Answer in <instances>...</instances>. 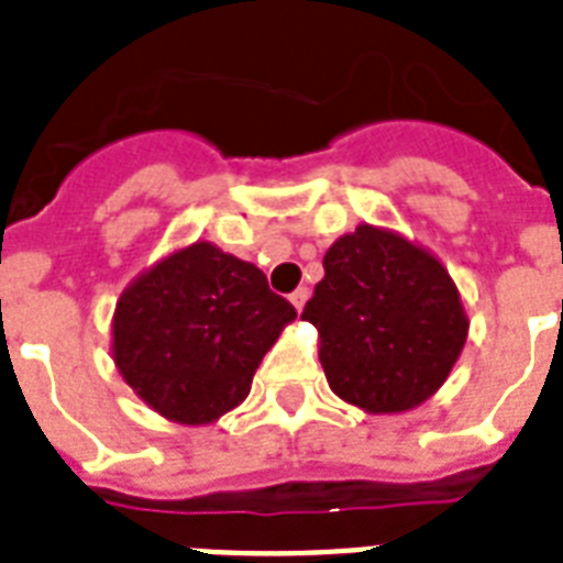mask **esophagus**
<instances>
[{"label": "esophagus", "instance_id": "obj_1", "mask_svg": "<svg viewBox=\"0 0 563 563\" xmlns=\"http://www.w3.org/2000/svg\"><path fill=\"white\" fill-rule=\"evenodd\" d=\"M308 296H311V290H308V287H299V290H294V294H290V302H294L296 311H302L305 302H308Z\"/></svg>", "mask_w": 563, "mask_h": 563}]
</instances>
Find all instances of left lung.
I'll list each match as a JSON object with an SVG mask.
<instances>
[{
  "label": "left lung",
  "instance_id": "1",
  "mask_svg": "<svg viewBox=\"0 0 563 563\" xmlns=\"http://www.w3.org/2000/svg\"><path fill=\"white\" fill-rule=\"evenodd\" d=\"M302 311L329 387L367 413H402L446 382L470 317L449 269L405 234L361 222L331 243Z\"/></svg>",
  "mask_w": 563,
  "mask_h": 563
}]
</instances>
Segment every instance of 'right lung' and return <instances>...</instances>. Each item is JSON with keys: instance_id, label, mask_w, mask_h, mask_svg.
Segmentation results:
<instances>
[{"instance_id": "right-lung-1", "label": "right lung", "mask_w": 563, "mask_h": 563, "mask_svg": "<svg viewBox=\"0 0 563 563\" xmlns=\"http://www.w3.org/2000/svg\"><path fill=\"white\" fill-rule=\"evenodd\" d=\"M294 305L269 290L255 264L208 241L173 250L117 299V373L164 420L208 426L250 396Z\"/></svg>"}]
</instances>
